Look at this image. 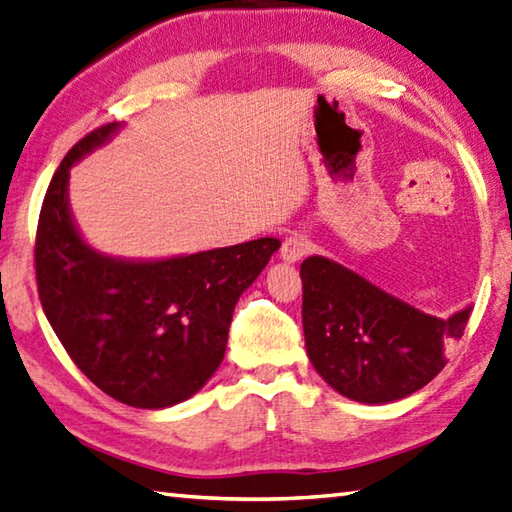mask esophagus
Returning a JSON list of instances; mask_svg holds the SVG:
<instances>
[{
	"instance_id": "1",
	"label": "esophagus",
	"mask_w": 512,
	"mask_h": 512,
	"mask_svg": "<svg viewBox=\"0 0 512 512\" xmlns=\"http://www.w3.org/2000/svg\"><path fill=\"white\" fill-rule=\"evenodd\" d=\"M308 250H310V242L304 235H290L284 239L279 257H282L286 264H297L299 259H304L308 255Z\"/></svg>"
}]
</instances>
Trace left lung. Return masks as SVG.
<instances>
[{"instance_id": "1", "label": "left lung", "mask_w": 512, "mask_h": 512, "mask_svg": "<svg viewBox=\"0 0 512 512\" xmlns=\"http://www.w3.org/2000/svg\"><path fill=\"white\" fill-rule=\"evenodd\" d=\"M299 275L310 364L339 395L362 404L404 399L435 379L473 310L448 319L422 313L322 255L304 259Z\"/></svg>"}]
</instances>
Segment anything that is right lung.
<instances>
[{
    "label": "right lung",
    "mask_w": 512,
    "mask_h": 512,
    "mask_svg": "<svg viewBox=\"0 0 512 512\" xmlns=\"http://www.w3.org/2000/svg\"><path fill=\"white\" fill-rule=\"evenodd\" d=\"M106 124L68 150L39 213L42 308L77 368L117 402L168 408L213 377L239 295L282 246L275 237L166 259H122L84 242L68 204L70 166L110 142Z\"/></svg>",
    "instance_id": "obj_1"
}]
</instances>
